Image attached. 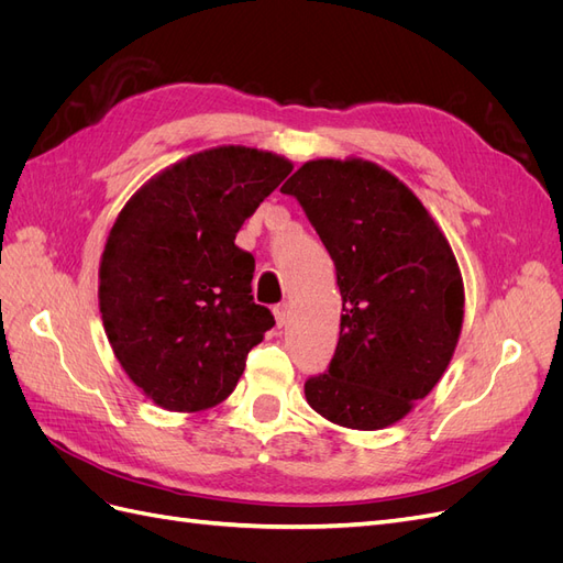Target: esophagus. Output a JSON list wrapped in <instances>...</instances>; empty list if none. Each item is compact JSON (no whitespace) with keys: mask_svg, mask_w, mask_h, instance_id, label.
Segmentation results:
<instances>
[{"mask_svg":"<svg viewBox=\"0 0 563 563\" xmlns=\"http://www.w3.org/2000/svg\"><path fill=\"white\" fill-rule=\"evenodd\" d=\"M275 319H277V327H286V321H288V305L286 302H279V305H275Z\"/></svg>","mask_w":563,"mask_h":563,"instance_id":"1","label":"esophagus"}]
</instances>
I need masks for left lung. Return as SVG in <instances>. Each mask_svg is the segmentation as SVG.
I'll return each instance as SVG.
<instances>
[{
	"label": "left lung",
	"instance_id": "1",
	"mask_svg": "<svg viewBox=\"0 0 563 563\" xmlns=\"http://www.w3.org/2000/svg\"><path fill=\"white\" fill-rule=\"evenodd\" d=\"M282 192L300 201L335 263L345 312L329 371L305 383V399L350 430L395 424L444 376L463 329V277L449 240L373 162H308Z\"/></svg>",
	"mask_w": 563,
	"mask_h": 563
}]
</instances>
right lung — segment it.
<instances>
[{"instance_id": "obj_1", "label": "right lung", "mask_w": 563, "mask_h": 563, "mask_svg": "<svg viewBox=\"0 0 563 563\" xmlns=\"http://www.w3.org/2000/svg\"><path fill=\"white\" fill-rule=\"evenodd\" d=\"M294 164L242 145L197 152L150 178L100 258V314L126 376L168 411L228 399L275 327L251 296L255 261L234 236Z\"/></svg>"}]
</instances>
